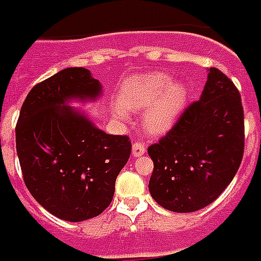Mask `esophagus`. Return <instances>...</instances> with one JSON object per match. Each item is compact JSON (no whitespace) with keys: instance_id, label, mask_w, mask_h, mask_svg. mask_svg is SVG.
I'll return each instance as SVG.
<instances>
[{"instance_id":"obj_1","label":"esophagus","mask_w":261,"mask_h":261,"mask_svg":"<svg viewBox=\"0 0 261 261\" xmlns=\"http://www.w3.org/2000/svg\"><path fill=\"white\" fill-rule=\"evenodd\" d=\"M146 152V146L142 142H135L132 146V155L133 156H140Z\"/></svg>"}]
</instances>
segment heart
<instances>
[{
    "instance_id": "b5f03b06",
    "label": "heart",
    "mask_w": 261,
    "mask_h": 261,
    "mask_svg": "<svg viewBox=\"0 0 261 261\" xmlns=\"http://www.w3.org/2000/svg\"><path fill=\"white\" fill-rule=\"evenodd\" d=\"M187 99V88L181 82H172L164 72L136 75L125 82L119 93L117 114L125 117L126 111H143V126L147 132L165 133L175 123Z\"/></svg>"
}]
</instances>
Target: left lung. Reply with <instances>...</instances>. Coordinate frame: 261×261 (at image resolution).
Wrapping results in <instances>:
<instances>
[{"instance_id":"1","label":"left lung","mask_w":261,"mask_h":261,"mask_svg":"<svg viewBox=\"0 0 261 261\" xmlns=\"http://www.w3.org/2000/svg\"><path fill=\"white\" fill-rule=\"evenodd\" d=\"M244 148L240 91L224 72L211 67L201 99L187 106L165 136L147 148L154 162L151 197L172 212L207 206L234 179Z\"/></svg>"}]
</instances>
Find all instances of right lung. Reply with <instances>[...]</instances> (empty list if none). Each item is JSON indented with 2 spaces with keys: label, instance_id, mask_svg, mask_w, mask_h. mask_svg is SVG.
Listing matches in <instances>:
<instances>
[{
  "label": "right lung",
  "instance_id": "right-lung-1",
  "mask_svg": "<svg viewBox=\"0 0 261 261\" xmlns=\"http://www.w3.org/2000/svg\"><path fill=\"white\" fill-rule=\"evenodd\" d=\"M97 80L82 67L64 68L29 92L16 123L23 180L35 201L54 216L82 221L109 206L115 179L128 162L126 135H107L63 106L70 97H96Z\"/></svg>",
  "mask_w": 261,
  "mask_h": 261
}]
</instances>
